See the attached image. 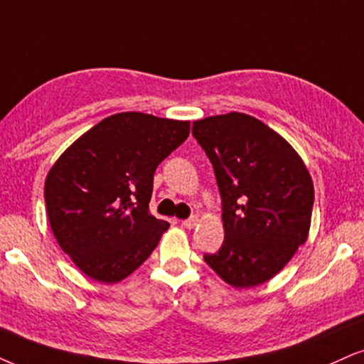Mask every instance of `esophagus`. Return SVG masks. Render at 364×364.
Segmentation results:
<instances>
[{
    "label": "esophagus",
    "instance_id": "1",
    "mask_svg": "<svg viewBox=\"0 0 364 364\" xmlns=\"http://www.w3.org/2000/svg\"><path fill=\"white\" fill-rule=\"evenodd\" d=\"M197 221H199V219H197V216H191V218L183 219V221H182V226H183V228H187V230H192V228H194L196 224H197Z\"/></svg>",
    "mask_w": 364,
    "mask_h": 364
}]
</instances>
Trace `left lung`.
I'll list each match as a JSON object with an SVG mask.
<instances>
[{
	"mask_svg": "<svg viewBox=\"0 0 364 364\" xmlns=\"http://www.w3.org/2000/svg\"><path fill=\"white\" fill-rule=\"evenodd\" d=\"M221 194L224 241L205 263L236 289L275 277L306 243L314 186L297 151L243 113L192 123Z\"/></svg>",
	"mask_w": 364,
	"mask_h": 364,
	"instance_id": "left-lung-1",
	"label": "left lung"
}]
</instances>
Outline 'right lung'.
Returning a JSON list of instances; mask_svg holds the SVG:
<instances>
[{"label":"right lung","instance_id":"obj_1","mask_svg":"<svg viewBox=\"0 0 364 364\" xmlns=\"http://www.w3.org/2000/svg\"><path fill=\"white\" fill-rule=\"evenodd\" d=\"M189 121L118 113L75 140L45 181L57 243L94 280L116 284L159 245L168 223L148 210L159 165L189 136Z\"/></svg>","mask_w":364,"mask_h":364}]
</instances>
